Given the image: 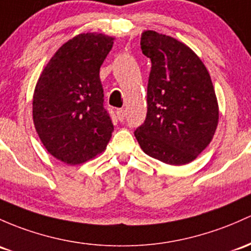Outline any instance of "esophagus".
<instances>
[{
  "instance_id": "obj_1",
  "label": "esophagus",
  "mask_w": 251,
  "mask_h": 251,
  "mask_svg": "<svg viewBox=\"0 0 251 251\" xmlns=\"http://www.w3.org/2000/svg\"><path fill=\"white\" fill-rule=\"evenodd\" d=\"M116 115H117L118 120L123 121V120H125L126 112H125V110H123V109H117V110H116Z\"/></svg>"
}]
</instances>
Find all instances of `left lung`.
<instances>
[{
	"label": "left lung",
	"instance_id": "obj_1",
	"mask_svg": "<svg viewBox=\"0 0 251 251\" xmlns=\"http://www.w3.org/2000/svg\"><path fill=\"white\" fill-rule=\"evenodd\" d=\"M142 53L151 58L147 116L135 130L141 150L170 165L195 160L219 122L214 87L203 62L184 43L147 29Z\"/></svg>",
	"mask_w": 251,
	"mask_h": 251
}]
</instances>
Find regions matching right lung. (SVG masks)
I'll list each match as a JSON object with an SVG mask.
<instances>
[{
  "mask_svg": "<svg viewBox=\"0 0 251 251\" xmlns=\"http://www.w3.org/2000/svg\"><path fill=\"white\" fill-rule=\"evenodd\" d=\"M114 40L103 33L73 37L53 53L37 81L34 128L48 152L68 165L104 152L114 131L99 77Z\"/></svg>",
  "mask_w": 251,
  "mask_h": 251,
  "instance_id": "right-lung-1",
  "label": "right lung"
}]
</instances>
